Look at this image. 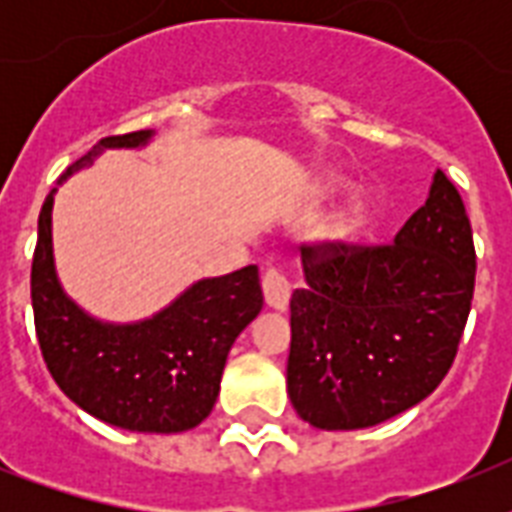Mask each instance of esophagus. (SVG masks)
Returning <instances> with one entry per match:
<instances>
[{
  "mask_svg": "<svg viewBox=\"0 0 512 512\" xmlns=\"http://www.w3.org/2000/svg\"><path fill=\"white\" fill-rule=\"evenodd\" d=\"M263 295L271 308L284 311L289 305V297H292V281L287 279V273L281 268H268L263 273Z\"/></svg>",
  "mask_w": 512,
  "mask_h": 512,
  "instance_id": "34e87169",
  "label": "esophagus"
}]
</instances>
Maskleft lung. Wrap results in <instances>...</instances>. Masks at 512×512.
Here are the masks:
<instances>
[{
    "mask_svg": "<svg viewBox=\"0 0 512 512\" xmlns=\"http://www.w3.org/2000/svg\"><path fill=\"white\" fill-rule=\"evenodd\" d=\"M287 390L305 422L356 430L420 404L452 369L476 287L460 191L438 170L390 244H303Z\"/></svg>",
    "mask_w": 512,
    "mask_h": 512,
    "instance_id": "left-lung-1",
    "label": "left lung"
}]
</instances>
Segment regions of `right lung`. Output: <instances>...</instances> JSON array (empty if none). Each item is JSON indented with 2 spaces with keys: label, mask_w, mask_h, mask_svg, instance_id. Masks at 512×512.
Here are the masks:
<instances>
[{
  "label": "right lung",
  "mask_w": 512,
  "mask_h": 512,
  "mask_svg": "<svg viewBox=\"0 0 512 512\" xmlns=\"http://www.w3.org/2000/svg\"><path fill=\"white\" fill-rule=\"evenodd\" d=\"M151 132L111 135L76 159L58 183L103 148H135ZM52 191L39 212L31 305L36 340L52 380L76 406L124 430L177 433L199 425L215 406L225 358L263 308L257 265L193 284L159 316L111 327L84 316L52 268Z\"/></svg>",
  "instance_id": "obj_1"
}]
</instances>
